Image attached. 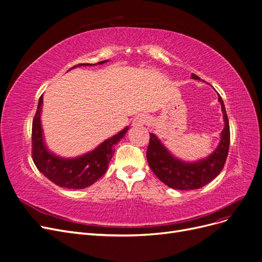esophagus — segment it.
Returning a JSON list of instances; mask_svg holds the SVG:
<instances>
[{
	"label": "esophagus",
	"mask_w": 262,
	"mask_h": 262,
	"mask_svg": "<svg viewBox=\"0 0 262 262\" xmlns=\"http://www.w3.org/2000/svg\"><path fill=\"white\" fill-rule=\"evenodd\" d=\"M148 121V117L147 115H144V114H140L138 115V116H135L133 118V121H132V125L135 128L138 127H142V125H144L146 122Z\"/></svg>",
	"instance_id": "obj_1"
}]
</instances>
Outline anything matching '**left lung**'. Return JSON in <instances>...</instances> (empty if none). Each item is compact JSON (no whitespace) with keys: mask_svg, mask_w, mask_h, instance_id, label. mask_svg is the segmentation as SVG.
I'll list each match as a JSON object with an SVG mask.
<instances>
[{"mask_svg":"<svg viewBox=\"0 0 262 262\" xmlns=\"http://www.w3.org/2000/svg\"><path fill=\"white\" fill-rule=\"evenodd\" d=\"M191 78L200 79L195 74H191ZM218 101L224 114L225 128L221 133V142L217 148L204 159L186 162L176 158L165 148L156 134L149 133L150 139L146 157L151 171L166 186L179 190L198 189L213 181L223 170L229 151L230 128L226 107L221 96H218Z\"/></svg>","mask_w":262,"mask_h":262,"instance_id":"1","label":"left lung"}]
</instances>
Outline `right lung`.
<instances>
[{"mask_svg":"<svg viewBox=\"0 0 262 262\" xmlns=\"http://www.w3.org/2000/svg\"><path fill=\"white\" fill-rule=\"evenodd\" d=\"M108 60L98 62L103 64ZM95 64L81 63L73 67H91ZM71 69V70H72ZM43 96L38 100V105L32 123V157L40 173L57 186L69 189H83L91 186L106 172L108 163L115 152L114 145L124 138L129 127L101 143L97 148L75 158H62L51 152L45 144L43 128L40 122Z\"/></svg>","mask_w":262,"mask_h":262,"instance_id":"1","label":"right lung"}]
</instances>
